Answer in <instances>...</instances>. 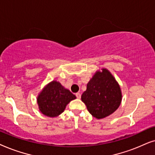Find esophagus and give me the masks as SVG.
<instances>
[{"mask_svg": "<svg viewBox=\"0 0 155 155\" xmlns=\"http://www.w3.org/2000/svg\"><path fill=\"white\" fill-rule=\"evenodd\" d=\"M76 98H77L80 99V98H81V94H80V93H76Z\"/></svg>", "mask_w": 155, "mask_h": 155, "instance_id": "34e87169", "label": "esophagus"}]
</instances>
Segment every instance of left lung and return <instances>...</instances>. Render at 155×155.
<instances>
[{
	"mask_svg": "<svg viewBox=\"0 0 155 155\" xmlns=\"http://www.w3.org/2000/svg\"><path fill=\"white\" fill-rule=\"evenodd\" d=\"M81 101L93 116L101 119L118 108L122 101V93L110 72L102 69V71H97L88 81L86 90L81 95Z\"/></svg>",
	"mask_w": 155,
	"mask_h": 155,
	"instance_id": "obj_1",
	"label": "left lung"
}]
</instances>
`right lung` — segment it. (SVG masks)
Instances as JSON below:
<instances>
[{"instance_id": "1", "label": "right lung", "mask_w": 155, "mask_h": 155, "mask_svg": "<svg viewBox=\"0 0 155 155\" xmlns=\"http://www.w3.org/2000/svg\"><path fill=\"white\" fill-rule=\"evenodd\" d=\"M76 96L58 81H52L38 95V104L40 112L48 117H57L64 112L67 105Z\"/></svg>"}]
</instances>
